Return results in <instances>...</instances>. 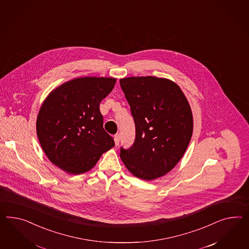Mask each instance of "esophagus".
I'll return each mask as SVG.
<instances>
[{
	"label": "esophagus",
	"mask_w": 249,
	"mask_h": 249,
	"mask_svg": "<svg viewBox=\"0 0 249 249\" xmlns=\"http://www.w3.org/2000/svg\"><path fill=\"white\" fill-rule=\"evenodd\" d=\"M115 145L118 146L120 144V141H121V135L116 134L114 136Z\"/></svg>",
	"instance_id": "obj_1"
}]
</instances>
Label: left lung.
Masks as SVG:
<instances>
[{
	"mask_svg": "<svg viewBox=\"0 0 249 249\" xmlns=\"http://www.w3.org/2000/svg\"><path fill=\"white\" fill-rule=\"evenodd\" d=\"M136 126L131 148H121L128 171L146 181L175 168L193 132V115L180 87L167 78L128 77L120 80Z\"/></svg>",
	"mask_w": 249,
	"mask_h": 249,
	"instance_id": "1",
	"label": "left lung"
}]
</instances>
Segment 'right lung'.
I'll return each instance as SVG.
<instances>
[{"instance_id": "right-lung-1", "label": "right lung", "mask_w": 249, "mask_h": 249, "mask_svg": "<svg viewBox=\"0 0 249 249\" xmlns=\"http://www.w3.org/2000/svg\"><path fill=\"white\" fill-rule=\"evenodd\" d=\"M117 79L80 77L53 89L42 102L36 120L40 147L49 160L68 174L79 175L94 167L114 147L103 128L100 103Z\"/></svg>"}]
</instances>
